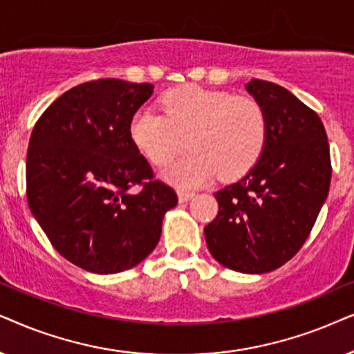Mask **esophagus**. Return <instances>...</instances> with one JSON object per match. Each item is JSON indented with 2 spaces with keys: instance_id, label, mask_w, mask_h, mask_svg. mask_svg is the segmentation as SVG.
I'll list each match as a JSON object with an SVG mask.
<instances>
[{
  "instance_id": "obj_1",
  "label": "esophagus",
  "mask_w": 354,
  "mask_h": 354,
  "mask_svg": "<svg viewBox=\"0 0 354 354\" xmlns=\"http://www.w3.org/2000/svg\"><path fill=\"white\" fill-rule=\"evenodd\" d=\"M194 196H196L194 192H191V191H180V192H178V201H180L183 204V202L191 201Z\"/></svg>"
}]
</instances>
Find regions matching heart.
<instances>
[{
  "instance_id": "heart-1",
  "label": "heart",
  "mask_w": 354,
  "mask_h": 354,
  "mask_svg": "<svg viewBox=\"0 0 354 354\" xmlns=\"http://www.w3.org/2000/svg\"><path fill=\"white\" fill-rule=\"evenodd\" d=\"M162 113L136 111L129 136L150 163L163 167L186 144L191 150L163 169V178L180 187L214 180H234L249 171L267 140V116L251 97L197 86L173 88L160 98Z\"/></svg>"
}]
</instances>
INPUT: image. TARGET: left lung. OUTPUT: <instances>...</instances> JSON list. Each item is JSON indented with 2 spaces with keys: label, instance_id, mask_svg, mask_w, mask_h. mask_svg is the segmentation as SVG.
<instances>
[{
  "label": "left lung",
  "instance_id": "obj_1",
  "mask_svg": "<svg viewBox=\"0 0 354 354\" xmlns=\"http://www.w3.org/2000/svg\"><path fill=\"white\" fill-rule=\"evenodd\" d=\"M246 91L267 116V140L241 180L215 192L218 215L204 228L216 262L267 273L299 251L330 187V150L317 113L285 87L251 79Z\"/></svg>",
  "mask_w": 354,
  "mask_h": 354
}]
</instances>
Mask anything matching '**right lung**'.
<instances>
[{"instance_id":"obj_1","label":"right lung","mask_w":354,"mask_h":354,"mask_svg":"<svg viewBox=\"0 0 354 354\" xmlns=\"http://www.w3.org/2000/svg\"><path fill=\"white\" fill-rule=\"evenodd\" d=\"M152 84L100 79L69 88L46 108L27 150V202L50 243L92 273L142 262L162 234L176 192L158 180L129 136ZM133 185H142L138 195Z\"/></svg>"}]
</instances>
